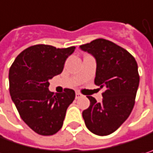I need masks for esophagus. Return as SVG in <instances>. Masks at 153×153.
Segmentation results:
<instances>
[{"instance_id": "obj_1", "label": "esophagus", "mask_w": 153, "mask_h": 153, "mask_svg": "<svg viewBox=\"0 0 153 153\" xmlns=\"http://www.w3.org/2000/svg\"><path fill=\"white\" fill-rule=\"evenodd\" d=\"M79 97H81V94H80L79 93L76 92V94H75V98H76V99H79Z\"/></svg>"}]
</instances>
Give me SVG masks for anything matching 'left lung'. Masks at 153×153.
Here are the masks:
<instances>
[{"mask_svg":"<svg viewBox=\"0 0 153 153\" xmlns=\"http://www.w3.org/2000/svg\"><path fill=\"white\" fill-rule=\"evenodd\" d=\"M79 48L94 57V84L105 88L102 102L88 96L90 106L82 112V117L91 132L107 136L116 131L131 113L139 85L137 64L125 49L103 38Z\"/></svg>","mask_w":153,"mask_h":153,"instance_id":"left-lung-1","label":"left lung"}]
</instances>
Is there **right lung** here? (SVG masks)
Listing matches in <instances>:
<instances>
[{
	"label": "right lung",
	"instance_id": "right-lung-1",
	"mask_svg": "<svg viewBox=\"0 0 153 153\" xmlns=\"http://www.w3.org/2000/svg\"><path fill=\"white\" fill-rule=\"evenodd\" d=\"M74 50L33 45L22 51L9 69L11 99L23 122L39 135L51 136L61 129L66 109L75 98L73 89L54 94L48 88L49 79L62 73Z\"/></svg>",
	"mask_w": 153,
	"mask_h": 153
}]
</instances>
